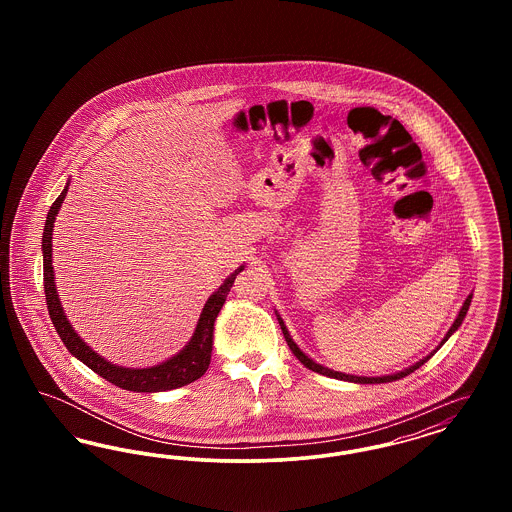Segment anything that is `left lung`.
Masks as SVG:
<instances>
[{
    "label": "left lung",
    "instance_id": "obj_1",
    "mask_svg": "<svg viewBox=\"0 0 512 512\" xmlns=\"http://www.w3.org/2000/svg\"><path fill=\"white\" fill-rule=\"evenodd\" d=\"M470 301H472V293L466 297V301L463 303V307H461V311H459V317L455 318V322H453V326L449 328V332L445 334V338L441 340V343L438 345L441 347L445 341L449 340L451 336H453V332L455 330H459V326L463 324L464 317H466V313H468V307H470ZM278 322H280V328H282V334H284V338L288 341V345H290V349H292L293 355L303 363V365L307 366L309 370H313V372H318V374H324V376H330V378H336V380H345V382H355V384H386V382H395V380H401V378H405L407 374H411L414 372L416 368H420V366L424 365L438 349H434L428 357H424V359H420L418 363H414L413 366H409V368H405V370H399V372H395V374H388V376H353V374H343V372H338V370H332V368H326V366L318 365L315 363L311 357H307L301 349H299V345L292 340V336H290V332H288V328H286V324H284V320L280 318L278 315Z\"/></svg>",
    "mask_w": 512,
    "mask_h": 512
}]
</instances>
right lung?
<instances>
[{
  "label": "right lung",
  "mask_w": 512,
  "mask_h": 512,
  "mask_svg": "<svg viewBox=\"0 0 512 512\" xmlns=\"http://www.w3.org/2000/svg\"><path fill=\"white\" fill-rule=\"evenodd\" d=\"M69 192V182L61 195L53 201L49 207L44 236H42V253H44V290H46V303H48L49 318L59 334V338L65 343V347L71 351L78 361H82L88 368H92L101 378L107 382L119 386L122 390L138 391V393H155V391L176 390L182 386H188L201 378L211 363V351H213V332H215V320L219 317L220 309L226 301V295L230 292L236 276L244 270V267L236 268L213 293L195 326L192 340L186 343V347L171 357L169 361L161 365L147 366V368H126V366L113 365L98 355L86 341L82 340L71 326V322L65 317V311L61 307L59 295L55 290L53 280V265H51V240H53V222L61 209V203L65 201V195Z\"/></svg>",
  "instance_id": "add662e5"
}]
</instances>
